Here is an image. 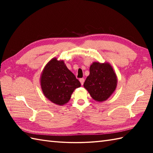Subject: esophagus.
<instances>
[{"instance_id": "1", "label": "esophagus", "mask_w": 153, "mask_h": 153, "mask_svg": "<svg viewBox=\"0 0 153 153\" xmlns=\"http://www.w3.org/2000/svg\"><path fill=\"white\" fill-rule=\"evenodd\" d=\"M79 82H80L81 84H82V85H83V83H84V82H85V79H84L83 78H81V79H79Z\"/></svg>"}]
</instances>
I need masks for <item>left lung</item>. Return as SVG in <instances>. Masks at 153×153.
<instances>
[{"instance_id":"1","label":"left lung","mask_w":153,"mask_h":153,"mask_svg":"<svg viewBox=\"0 0 153 153\" xmlns=\"http://www.w3.org/2000/svg\"><path fill=\"white\" fill-rule=\"evenodd\" d=\"M89 71L83 87L96 101H105L116 89L118 78L114 70L108 62H93Z\"/></svg>"}]
</instances>
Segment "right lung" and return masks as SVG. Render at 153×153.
<instances>
[{"label":"right lung","instance_id":"obj_1","mask_svg":"<svg viewBox=\"0 0 153 153\" xmlns=\"http://www.w3.org/2000/svg\"><path fill=\"white\" fill-rule=\"evenodd\" d=\"M41 87L46 98L56 105H64L69 102L71 94L81 83L65 64L64 60L53 58L42 71Z\"/></svg>","mask_w":153,"mask_h":153}]
</instances>
